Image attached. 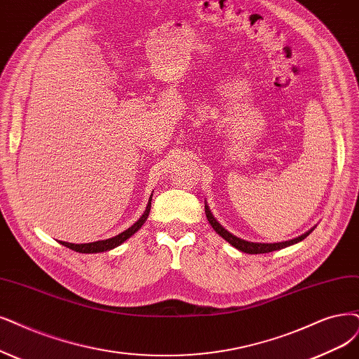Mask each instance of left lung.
<instances>
[{
  "label": "left lung",
  "mask_w": 359,
  "mask_h": 359,
  "mask_svg": "<svg viewBox=\"0 0 359 359\" xmlns=\"http://www.w3.org/2000/svg\"><path fill=\"white\" fill-rule=\"evenodd\" d=\"M205 204V216L208 219V223L211 224V228H213L216 231V233H219L223 240H226L231 245H233L236 250L243 251V253H247V255H262V253H271V251H276V250H281V248H285V247H290V245H294L300 241H303L304 238H306L316 226L311 228L308 232H304L296 238H293V240H288V241H283V243H253V241H247V240H243V238L240 236H235L233 233H231L228 229H224L222 224L216 220V217L213 216V213H211L210 207L207 205V201H204Z\"/></svg>",
  "instance_id": "8db88e82"
}]
</instances>
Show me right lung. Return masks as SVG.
Instances as JSON below:
<instances>
[{"mask_svg":"<svg viewBox=\"0 0 359 359\" xmlns=\"http://www.w3.org/2000/svg\"><path fill=\"white\" fill-rule=\"evenodd\" d=\"M151 203H152V194L149 196V201H148V205H146L144 213L140 216V219L135 224H131V226L128 229H126L124 232L118 233V235H115L112 238H108V240L87 243V244H72V243H65V241H59V243L62 245H65V247H68V248L76 251V253L90 255V253H102V251H109V250H112V248H115L118 245H121L124 241L128 240L131 235H135L142 228V224L146 222V219H148V216H149Z\"/></svg>","mask_w":359,"mask_h":359,"instance_id":"obj_1","label":"right lung"}]
</instances>
